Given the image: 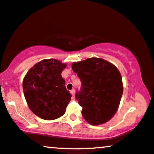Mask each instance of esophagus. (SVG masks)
Masks as SVG:
<instances>
[{
  "label": "esophagus",
  "mask_w": 154,
  "mask_h": 154,
  "mask_svg": "<svg viewBox=\"0 0 154 154\" xmlns=\"http://www.w3.org/2000/svg\"><path fill=\"white\" fill-rule=\"evenodd\" d=\"M70 93H71V94L72 95V97H74L75 94V90L72 89L71 90H70Z\"/></svg>",
  "instance_id": "obj_1"
}]
</instances>
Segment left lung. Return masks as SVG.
<instances>
[{
    "instance_id": "left-lung-1",
    "label": "left lung",
    "mask_w": 154,
    "mask_h": 154,
    "mask_svg": "<svg viewBox=\"0 0 154 154\" xmlns=\"http://www.w3.org/2000/svg\"><path fill=\"white\" fill-rule=\"evenodd\" d=\"M72 68L82 82V89L76 92L75 98L82 107L85 120L92 125L110 120L123 94V82L118 68L97 57L72 63Z\"/></svg>"
}]
</instances>
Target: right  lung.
Listing matches in <instances>:
<instances>
[{
	"label": "right lung",
	"mask_w": 154,
	"mask_h": 154,
	"mask_svg": "<svg viewBox=\"0 0 154 154\" xmlns=\"http://www.w3.org/2000/svg\"><path fill=\"white\" fill-rule=\"evenodd\" d=\"M66 67L55 59L43 60L35 64L23 79V92L29 108L45 120L64 115L71 99L62 72Z\"/></svg>",
	"instance_id": "right-lung-1"
}]
</instances>
